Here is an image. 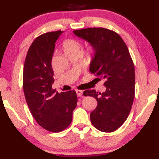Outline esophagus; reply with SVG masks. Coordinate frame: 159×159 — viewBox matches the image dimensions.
Masks as SVG:
<instances>
[{
	"mask_svg": "<svg viewBox=\"0 0 159 159\" xmlns=\"http://www.w3.org/2000/svg\"><path fill=\"white\" fill-rule=\"evenodd\" d=\"M76 94H77V96L78 97H82V95H83V91L82 90H76Z\"/></svg>",
	"mask_w": 159,
	"mask_h": 159,
	"instance_id": "1",
	"label": "esophagus"
}]
</instances>
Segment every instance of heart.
Returning a JSON list of instances; mask_svg holds the SVG:
<instances>
[{"label":"heart","instance_id":"b5f03b06","mask_svg":"<svg viewBox=\"0 0 159 159\" xmlns=\"http://www.w3.org/2000/svg\"><path fill=\"white\" fill-rule=\"evenodd\" d=\"M63 48L64 52L68 55L71 53H80L81 49V43L76 39H68L64 42ZM96 52L95 48L93 45H88L86 48V52L88 55H94Z\"/></svg>","mask_w":159,"mask_h":159}]
</instances>
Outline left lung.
<instances>
[{
    "instance_id": "left-lung-1",
    "label": "left lung",
    "mask_w": 159,
    "mask_h": 159,
    "mask_svg": "<svg viewBox=\"0 0 159 159\" xmlns=\"http://www.w3.org/2000/svg\"><path fill=\"white\" fill-rule=\"evenodd\" d=\"M74 33L95 48L90 71L99 76L97 79L105 80L104 93L87 90L83 93L98 101L90 114L91 123L104 133L114 132L127 119L134 98L135 72L128 48L122 38L110 29L87 28Z\"/></svg>"
}]
</instances>
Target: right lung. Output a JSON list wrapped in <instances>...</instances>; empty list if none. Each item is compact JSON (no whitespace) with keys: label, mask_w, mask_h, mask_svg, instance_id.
<instances>
[{"label":"right lung","mask_w":159,"mask_h":159,"mask_svg":"<svg viewBox=\"0 0 159 159\" xmlns=\"http://www.w3.org/2000/svg\"><path fill=\"white\" fill-rule=\"evenodd\" d=\"M62 32H47L38 36L29 48L23 70V90L31 114L38 124L52 133L69 127L78 102L75 90L59 93L52 88V55Z\"/></svg>","instance_id":"add662e5"}]
</instances>
